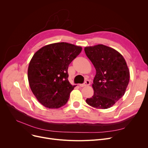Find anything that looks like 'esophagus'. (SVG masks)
<instances>
[{
	"label": "esophagus",
	"mask_w": 148,
	"mask_h": 148,
	"mask_svg": "<svg viewBox=\"0 0 148 148\" xmlns=\"http://www.w3.org/2000/svg\"><path fill=\"white\" fill-rule=\"evenodd\" d=\"M90 81H89V80H86V81L84 82V83H83V84H80L79 86H80V87H84V86H88V85L90 84Z\"/></svg>",
	"instance_id": "esophagus-1"
}]
</instances>
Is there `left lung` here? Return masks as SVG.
I'll use <instances>...</instances> for the list:
<instances>
[{
	"mask_svg": "<svg viewBox=\"0 0 148 148\" xmlns=\"http://www.w3.org/2000/svg\"><path fill=\"white\" fill-rule=\"evenodd\" d=\"M84 51L96 69L94 94L86 102L96 108H110L123 96L128 86L130 71L126 61L118 51L103 44L86 47Z\"/></svg>",
	"mask_w": 148,
	"mask_h": 148,
	"instance_id": "1",
	"label": "left lung"
}]
</instances>
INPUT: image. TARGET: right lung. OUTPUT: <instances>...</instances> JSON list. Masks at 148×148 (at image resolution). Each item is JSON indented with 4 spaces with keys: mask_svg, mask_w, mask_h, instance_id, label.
<instances>
[{
    "mask_svg": "<svg viewBox=\"0 0 148 148\" xmlns=\"http://www.w3.org/2000/svg\"><path fill=\"white\" fill-rule=\"evenodd\" d=\"M82 50L80 46L58 42L44 46L34 54L28 67V80L44 106L58 108L66 104L75 86L68 81V66Z\"/></svg>",
    "mask_w": 148,
    "mask_h": 148,
    "instance_id": "add662e5",
    "label": "right lung"
}]
</instances>
